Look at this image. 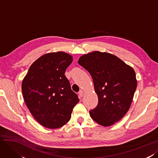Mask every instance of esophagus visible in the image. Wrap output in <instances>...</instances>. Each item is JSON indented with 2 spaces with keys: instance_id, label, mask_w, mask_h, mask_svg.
I'll use <instances>...</instances> for the list:
<instances>
[{
  "instance_id": "1",
  "label": "esophagus",
  "mask_w": 158,
  "mask_h": 158,
  "mask_svg": "<svg viewBox=\"0 0 158 158\" xmlns=\"http://www.w3.org/2000/svg\"><path fill=\"white\" fill-rule=\"evenodd\" d=\"M83 94H84V93H83V91H82V90H80L79 92V97H82L83 96Z\"/></svg>"
}]
</instances>
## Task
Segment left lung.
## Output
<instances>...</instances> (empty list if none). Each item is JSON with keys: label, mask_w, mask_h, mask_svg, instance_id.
<instances>
[{"label": "left lung", "mask_w": 158, "mask_h": 158, "mask_svg": "<svg viewBox=\"0 0 158 158\" xmlns=\"http://www.w3.org/2000/svg\"><path fill=\"white\" fill-rule=\"evenodd\" d=\"M78 63L91 74L98 95L90 116L103 127L114 124L131 105L137 86L134 70L112 54L97 51L85 54Z\"/></svg>", "instance_id": "obj_1"}]
</instances>
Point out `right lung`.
Here are the masks:
<instances>
[{"mask_svg": "<svg viewBox=\"0 0 158 158\" xmlns=\"http://www.w3.org/2000/svg\"><path fill=\"white\" fill-rule=\"evenodd\" d=\"M73 61L65 52L49 53L35 61L22 81V91L31 114L43 127L65 125L79 102L65 72Z\"/></svg>", "mask_w": 158, "mask_h": 158, "instance_id": "1", "label": "right lung"}]
</instances>
